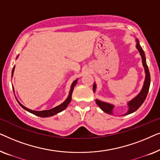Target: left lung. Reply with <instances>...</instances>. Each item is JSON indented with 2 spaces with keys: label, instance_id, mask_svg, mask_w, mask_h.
<instances>
[{
  "label": "left lung",
  "instance_id": "1",
  "mask_svg": "<svg viewBox=\"0 0 160 160\" xmlns=\"http://www.w3.org/2000/svg\"><path fill=\"white\" fill-rule=\"evenodd\" d=\"M136 40V49L138 50L141 56V59H142V63H143V66L144 68V71H145V80H144V83L143 85V87H142L141 90L140 92L138 94V95L135 96L134 98H132V100H130L128 102V111H127L125 113L122 114V116H125V115H128L130 114L133 112H135V111L138 110L139 108V107L143 104V102H144V100H146V96H147V94L148 92V89H149V87H150V73H149V71H148L147 64H146V56H145V53H144L143 49L140 45L139 41L138 39H135ZM96 88H97V85H96V83H94L93 85V92H95ZM96 103L98 104V106L100 107V108L102 109L104 112H106L108 114L111 115H113V108H114V106L111 103H108V102H103L101 101V100L96 99L95 100Z\"/></svg>",
  "mask_w": 160,
  "mask_h": 160
}]
</instances>
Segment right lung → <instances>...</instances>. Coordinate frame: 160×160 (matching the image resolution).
<instances>
[{
	"instance_id": "right-lung-1",
	"label": "right lung",
	"mask_w": 160,
	"mask_h": 160,
	"mask_svg": "<svg viewBox=\"0 0 160 160\" xmlns=\"http://www.w3.org/2000/svg\"><path fill=\"white\" fill-rule=\"evenodd\" d=\"M19 55L17 57V58H18ZM14 68H15V66H14L13 68V70H12V77H13V74H14ZM78 82V78L75 81H73V82L72 83L71 86V89H70L69 91V94H68V98H66V100H65L64 102H62V103H61L60 105H59V106L54 107V108H52V109H49V110H44V111H33V110H31V109H29L28 108H26L25 106H24L22 104H21L20 102H19V100L17 99V102H19V104L20 105V106L22 108L25 109L28 112L32 113V114L34 115H36L38 116V117H52V116L57 114V113L61 112V111H62L63 110H65V108H67V106H68V104L70 103V102H71V98H72V93H73V89H74V87L76 86V83ZM13 90H14V89H13ZM16 98V97H15Z\"/></svg>"
}]
</instances>
